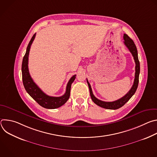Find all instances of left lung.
Here are the masks:
<instances>
[{
  "mask_svg": "<svg viewBox=\"0 0 157 157\" xmlns=\"http://www.w3.org/2000/svg\"><path fill=\"white\" fill-rule=\"evenodd\" d=\"M124 44L127 47V48L129 50L130 52L132 53L134 61H135L136 63V73H135V79H134V82L133 84L132 87H131V89H130V91L122 98L113 101V102H105V101H101L99 99H98V98H96L92 91V89H91V86L89 84V82H88L87 79V82L89 88V92H90V95L91 97V99L93 100V101L97 104L98 105L105 108V109H117L121 107H122L132 97V96L135 94L137 87H138V84H139V74H140V62L139 60V58H138V53H137V47L136 46L135 43H134L133 41L130 38V37L124 34Z\"/></svg>",
  "mask_w": 157,
  "mask_h": 157,
  "instance_id": "left-lung-1",
  "label": "left lung"
}]
</instances>
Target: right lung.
I'll return each instance as SVG.
<instances>
[{"instance_id":"add662e5","label":"right lung","mask_w":157,"mask_h":157,"mask_svg":"<svg viewBox=\"0 0 157 157\" xmlns=\"http://www.w3.org/2000/svg\"><path fill=\"white\" fill-rule=\"evenodd\" d=\"M36 33L33 35L31 38L27 48L26 53L24 56L21 64V73H22V81L26 91L41 106L46 109H56L63 104L68 100L70 96L71 86L73 82L76 78V75L73 76L66 86V93L64 95L60 97H52L47 95L44 93L39 87L35 83L33 80L30 76L29 70V55L30 52V47L35 39Z\"/></svg>"}]
</instances>
